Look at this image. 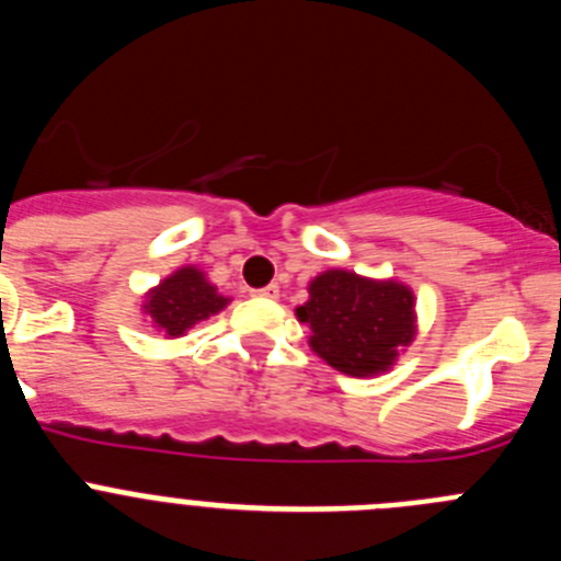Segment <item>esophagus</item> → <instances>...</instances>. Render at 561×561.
Returning <instances> with one entry per match:
<instances>
[{"instance_id":"34e87169","label":"esophagus","mask_w":561,"mask_h":561,"mask_svg":"<svg viewBox=\"0 0 561 561\" xmlns=\"http://www.w3.org/2000/svg\"><path fill=\"white\" fill-rule=\"evenodd\" d=\"M255 295L266 297V300H275V297L280 295V289H277V284H270V286H264V289H257Z\"/></svg>"}]
</instances>
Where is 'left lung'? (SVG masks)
<instances>
[{"mask_svg": "<svg viewBox=\"0 0 561 561\" xmlns=\"http://www.w3.org/2000/svg\"><path fill=\"white\" fill-rule=\"evenodd\" d=\"M297 320L311 329L309 345L331 368L348 376L388 370L415 336V300L396 280H370L329 270L309 284V304Z\"/></svg>", "mask_w": 561, "mask_h": 561, "instance_id": "obj_1", "label": "left lung"}]
</instances>
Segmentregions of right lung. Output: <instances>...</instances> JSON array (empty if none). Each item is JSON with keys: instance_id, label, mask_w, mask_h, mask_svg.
Segmentation results:
<instances>
[{"instance_id": "obj_1", "label": "right lung", "mask_w": 561, "mask_h": 561, "mask_svg": "<svg viewBox=\"0 0 561 561\" xmlns=\"http://www.w3.org/2000/svg\"><path fill=\"white\" fill-rule=\"evenodd\" d=\"M227 306V297L216 291V286L196 266H185L168 275L157 289L146 295V314L153 325L168 336H182L187 329L207 320L210 314Z\"/></svg>"}]
</instances>
